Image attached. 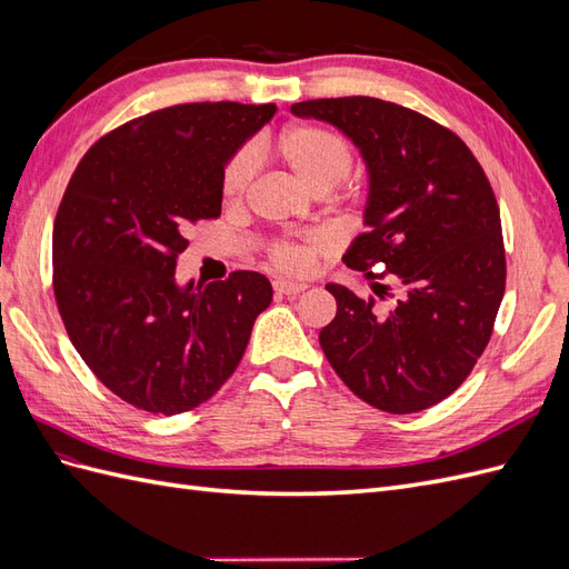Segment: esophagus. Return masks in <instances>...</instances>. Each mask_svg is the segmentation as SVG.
I'll return each mask as SVG.
<instances>
[{"label":"esophagus","instance_id":"34e87169","mask_svg":"<svg viewBox=\"0 0 569 569\" xmlns=\"http://www.w3.org/2000/svg\"><path fill=\"white\" fill-rule=\"evenodd\" d=\"M272 289H274V295H280V297H297V295H301V291H306V284L278 280V282H272Z\"/></svg>","mask_w":569,"mask_h":569}]
</instances>
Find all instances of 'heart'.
<instances>
[{"mask_svg": "<svg viewBox=\"0 0 569 569\" xmlns=\"http://www.w3.org/2000/svg\"><path fill=\"white\" fill-rule=\"evenodd\" d=\"M261 151V149H258ZM258 151L242 147L222 168L220 192L226 203L239 206L251 192L258 170ZM272 151L287 163L306 187L318 194L332 192L353 170V149L343 137L330 128L313 123H297L284 128ZM322 239L318 234H303L299 239H274L268 244L266 256L270 268L284 274H301L311 268L313 258L322 251Z\"/></svg>", "mask_w": 569, "mask_h": 569, "instance_id": "heart-1", "label": "heart"}]
</instances>
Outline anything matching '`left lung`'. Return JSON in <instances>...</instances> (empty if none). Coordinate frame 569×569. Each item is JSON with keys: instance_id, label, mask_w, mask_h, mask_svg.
<instances>
[{"instance_id": "obj_1", "label": "left lung", "mask_w": 569, "mask_h": 569, "mask_svg": "<svg viewBox=\"0 0 569 569\" xmlns=\"http://www.w3.org/2000/svg\"><path fill=\"white\" fill-rule=\"evenodd\" d=\"M353 140L370 173L368 230L343 263L375 284L360 299L327 284L337 316L320 347L358 399L393 416L451 396L493 332L506 291L501 213L485 168L456 132L375 97L311 99L291 107ZM382 262L385 273L371 268Z\"/></svg>"}]
</instances>
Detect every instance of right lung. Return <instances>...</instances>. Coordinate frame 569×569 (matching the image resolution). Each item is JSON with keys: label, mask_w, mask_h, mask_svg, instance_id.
<instances>
[{"label": "right lung", "mask_w": 569, "mask_h": 569, "mask_svg": "<svg viewBox=\"0 0 569 569\" xmlns=\"http://www.w3.org/2000/svg\"><path fill=\"white\" fill-rule=\"evenodd\" d=\"M274 104L194 101L132 118L88 149L54 220V299L97 380L153 416L187 412L228 382L272 301L266 274L178 287L199 220L220 216L222 168Z\"/></svg>", "instance_id": "1"}]
</instances>
